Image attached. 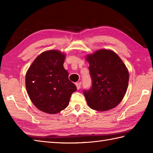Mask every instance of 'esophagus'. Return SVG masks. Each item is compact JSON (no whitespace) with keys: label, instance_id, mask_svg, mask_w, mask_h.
Returning a JSON list of instances; mask_svg holds the SVG:
<instances>
[{"label":"esophagus","instance_id":"esophagus-1","mask_svg":"<svg viewBox=\"0 0 153 153\" xmlns=\"http://www.w3.org/2000/svg\"><path fill=\"white\" fill-rule=\"evenodd\" d=\"M76 85L77 87V89H79L81 88V85H82V83L78 82V83H76Z\"/></svg>","mask_w":153,"mask_h":153}]
</instances>
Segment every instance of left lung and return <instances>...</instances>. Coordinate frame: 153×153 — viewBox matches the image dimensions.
<instances>
[{"mask_svg": "<svg viewBox=\"0 0 153 153\" xmlns=\"http://www.w3.org/2000/svg\"><path fill=\"white\" fill-rule=\"evenodd\" d=\"M92 79L89 90H84L87 105L97 111L118 106L128 89L129 72L121 58L111 50L100 49L86 56Z\"/></svg>", "mask_w": 153, "mask_h": 153, "instance_id": "8db88e82", "label": "left lung"}]
</instances>
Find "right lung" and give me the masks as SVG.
<instances>
[{"label":"right lung","instance_id":"add662e5","mask_svg":"<svg viewBox=\"0 0 153 153\" xmlns=\"http://www.w3.org/2000/svg\"><path fill=\"white\" fill-rule=\"evenodd\" d=\"M65 54L45 51L35 58L25 75V86L33 105L41 111L56 114L65 109L76 86L63 66Z\"/></svg>","mask_w":153,"mask_h":153}]
</instances>
